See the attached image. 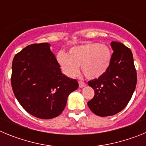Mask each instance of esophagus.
Masks as SVG:
<instances>
[{
	"mask_svg": "<svg viewBox=\"0 0 146 146\" xmlns=\"http://www.w3.org/2000/svg\"><path fill=\"white\" fill-rule=\"evenodd\" d=\"M86 86V84L85 82H83L82 81H79V86L80 88H83Z\"/></svg>",
	"mask_w": 146,
	"mask_h": 146,
	"instance_id": "1",
	"label": "esophagus"
}]
</instances>
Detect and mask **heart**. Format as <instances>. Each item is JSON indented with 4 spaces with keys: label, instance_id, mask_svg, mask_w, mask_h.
Here are the masks:
<instances>
[{
    "label": "heart",
    "instance_id": "obj_1",
    "mask_svg": "<svg viewBox=\"0 0 146 146\" xmlns=\"http://www.w3.org/2000/svg\"><path fill=\"white\" fill-rule=\"evenodd\" d=\"M57 60L68 77L76 76L81 70L88 79H98L108 71L112 62V52L104 44L88 42L71 47L66 55L59 52Z\"/></svg>",
    "mask_w": 146,
    "mask_h": 146
}]
</instances>
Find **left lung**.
<instances>
[{"instance_id": "left-lung-1", "label": "left lung", "mask_w": 146, "mask_h": 146, "mask_svg": "<svg viewBox=\"0 0 146 146\" xmlns=\"http://www.w3.org/2000/svg\"><path fill=\"white\" fill-rule=\"evenodd\" d=\"M113 53L108 72L98 79L88 82L95 91L88 106L94 114L113 115L127 105L135 90L137 73L132 52L121 42L110 44Z\"/></svg>"}]
</instances>
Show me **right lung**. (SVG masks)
<instances>
[{
  "mask_svg": "<svg viewBox=\"0 0 146 146\" xmlns=\"http://www.w3.org/2000/svg\"><path fill=\"white\" fill-rule=\"evenodd\" d=\"M49 43L28 45L12 62L11 87L21 106L33 116H58L69 94L77 90L76 80L63 74Z\"/></svg>",
  "mask_w": 146,
  "mask_h": 146,
  "instance_id": "add662e5",
  "label": "right lung"
}]
</instances>
